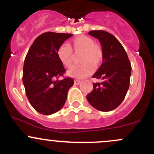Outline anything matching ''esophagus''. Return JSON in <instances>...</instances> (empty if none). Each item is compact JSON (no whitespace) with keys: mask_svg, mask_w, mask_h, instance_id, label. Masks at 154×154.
<instances>
[{"mask_svg":"<svg viewBox=\"0 0 154 154\" xmlns=\"http://www.w3.org/2000/svg\"><path fill=\"white\" fill-rule=\"evenodd\" d=\"M74 83H75V85H79V83H80V81L77 80V79H75V81H74Z\"/></svg>","mask_w":154,"mask_h":154,"instance_id":"esophagus-1","label":"esophagus"}]
</instances>
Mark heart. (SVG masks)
<instances>
[{"label":"heart","mask_w":154,"mask_h":154,"mask_svg":"<svg viewBox=\"0 0 154 154\" xmlns=\"http://www.w3.org/2000/svg\"><path fill=\"white\" fill-rule=\"evenodd\" d=\"M79 54V62L81 64L69 70L67 75L69 77L84 78L91 75L103 59V50L101 45L94 43L93 38L86 35H79L74 38L72 41V48L67 44H63L57 50L59 61L67 68L72 66L75 55Z\"/></svg>","instance_id":"b5f03b06"}]
</instances>
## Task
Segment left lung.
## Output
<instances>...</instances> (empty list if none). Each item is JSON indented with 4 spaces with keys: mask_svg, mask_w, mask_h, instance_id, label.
Here are the masks:
<instances>
[{
    "mask_svg": "<svg viewBox=\"0 0 154 154\" xmlns=\"http://www.w3.org/2000/svg\"><path fill=\"white\" fill-rule=\"evenodd\" d=\"M89 35L97 38L103 50V59L92 77L103 79L93 83V89L87 95L90 104L98 110L110 111L125 99L130 86L131 63L119 40L103 30H93Z\"/></svg>",
    "mask_w": 154,
    "mask_h": 154,
    "instance_id": "left-lung-1",
    "label": "left lung"
}]
</instances>
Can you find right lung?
<instances>
[{"label":"right lung","mask_w":154,"mask_h":154,"mask_svg":"<svg viewBox=\"0 0 154 154\" xmlns=\"http://www.w3.org/2000/svg\"><path fill=\"white\" fill-rule=\"evenodd\" d=\"M72 34L48 32L35 40L26 54L23 67V84L29 103L38 112L50 115L59 111L74 85L71 77L59 80L66 70L57 50Z\"/></svg>","instance_id":"obj_1"}]
</instances>
